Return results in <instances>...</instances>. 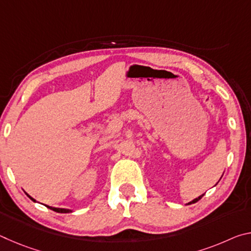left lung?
I'll list each match as a JSON object with an SVG mask.
<instances>
[{
	"mask_svg": "<svg viewBox=\"0 0 251 251\" xmlns=\"http://www.w3.org/2000/svg\"><path fill=\"white\" fill-rule=\"evenodd\" d=\"M202 196H203V195H201V196H199V197H198V198H196V199H194V201H190V202L188 203V205H190V203H195V202H197V201H199V199H201Z\"/></svg>",
	"mask_w": 251,
	"mask_h": 251,
	"instance_id": "obj_1",
	"label": "left lung"
}]
</instances>
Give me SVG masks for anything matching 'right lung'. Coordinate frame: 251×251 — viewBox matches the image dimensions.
Instances as JSON below:
<instances>
[{"label": "right lung", "instance_id": "obj_1", "mask_svg": "<svg viewBox=\"0 0 251 251\" xmlns=\"http://www.w3.org/2000/svg\"><path fill=\"white\" fill-rule=\"evenodd\" d=\"M27 195V194H26ZM28 196V198L29 199H32L33 201H35V199H33L31 196H29V195H27ZM48 208H50V210H54V211H56V212H61V214H66V212H72V210H70V209H64V208H54V207H50V206H46Z\"/></svg>", "mask_w": 251, "mask_h": 251}]
</instances>
